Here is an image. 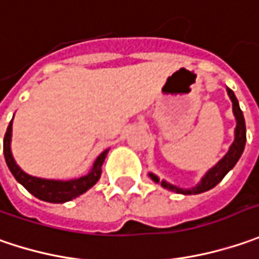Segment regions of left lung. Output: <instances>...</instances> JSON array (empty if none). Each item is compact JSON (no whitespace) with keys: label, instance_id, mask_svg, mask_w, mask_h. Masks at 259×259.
I'll return each instance as SVG.
<instances>
[{"label":"left lung","instance_id":"obj_1","mask_svg":"<svg viewBox=\"0 0 259 259\" xmlns=\"http://www.w3.org/2000/svg\"><path fill=\"white\" fill-rule=\"evenodd\" d=\"M226 91H228V96L231 98L233 116H235V120H236L235 139H233L232 145L229 146V151L226 152V155L216 165H213L207 172L201 177L200 183L194 187L183 188V187L174 186V184H171V183H168L165 180H159V177L155 175L153 172H149L148 175L151 177L152 181H155L156 184H161L163 188H166L169 191H174L177 194H184V196L200 194V193L208 191L213 187L218 186L220 181L225 178V175L228 174L232 168L236 165V162L239 161V158H241L242 153H243V149H245V143H246V126H245V118H243V113H242L241 107H239L238 98L235 97V94H233V91H232L231 88H226Z\"/></svg>","mask_w":259,"mask_h":259}]
</instances>
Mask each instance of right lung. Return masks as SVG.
<instances>
[{"label":"right lung","mask_w":259,"mask_h":259,"mask_svg":"<svg viewBox=\"0 0 259 259\" xmlns=\"http://www.w3.org/2000/svg\"><path fill=\"white\" fill-rule=\"evenodd\" d=\"M11 136H13V120L10 121L4 136V156L6 162L21 186L27 190L30 194L37 197L39 200L48 203H66L71 201L78 196L84 194L87 190H90L101 177V166L107 156L108 149L101 152L93 163L88 174L82 175L79 178L72 180H51V178H40L24 172L16 162L13 152H11Z\"/></svg>","instance_id":"1"}]
</instances>
